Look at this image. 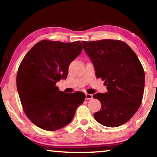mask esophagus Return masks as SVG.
Here are the masks:
<instances>
[{
    "mask_svg": "<svg viewBox=\"0 0 157 157\" xmlns=\"http://www.w3.org/2000/svg\"><path fill=\"white\" fill-rule=\"evenodd\" d=\"M86 100H90L92 98H93V96L91 95V94H86Z\"/></svg>",
    "mask_w": 157,
    "mask_h": 157,
    "instance_id": "esophagus-1",
    "label": "esophagus"
}]
</instances>
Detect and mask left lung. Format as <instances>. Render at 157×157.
<instances>
[{"label": "left lung", "instance_id": "left-lung-1", "mask_svg": "<svg viewBox=\"0 0 157 157\" xmlns=\"http://www.w3.org/2000/svg\"><path fill=\"white\" fill-rule=\"evenodd\" d=\"M82 43L96 77L105 80L108 91L94 95L101 103V110L94 113V118L108 127L122 125L141 104L145 87L142 64L133 49L123 41L106 39Z\"/></svg>", "mask_w": 157, "mask_h": 157}]
</instances>
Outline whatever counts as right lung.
Returning <instances> with one entry per match:
<instances>
[{
    "label": "right lung",
    "mask_w": 157,
    "mask_h": 157,
    "mask_svg": "<svg viewBox=\"0 0 157 157\" xmlns=\"http://www.w3.org/2000/svg\"><path fill=\"white\" fill-rule=\"evenodd\" d=\"M80 41L41 40L30 49L17 75V88L26 115L35 125L56 131L68 124L85 98L83 92L65 93L56 86L66 79L70 63L80 54Z\"/></svg>",
    "instance_id": "1"
}]
</instances>
